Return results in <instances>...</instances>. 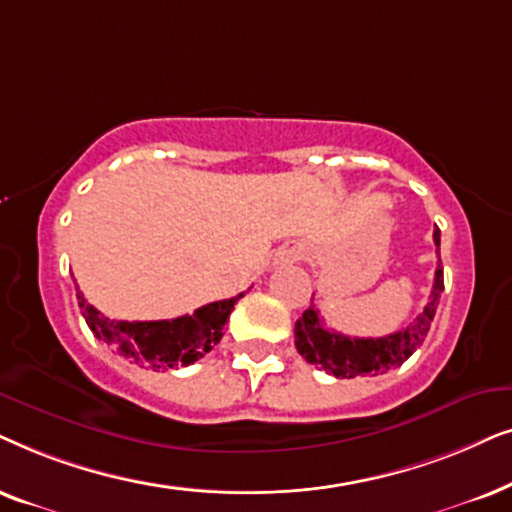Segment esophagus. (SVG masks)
Wrapping results in <instances>:
<instances>
[{"instance_id":"esophagus-1","label":"esophagus","mask_w":512,"mask_h":512,"mask_svg":"<svg viewBox=\"0 0 512 512\" xmlns=\"http://www.w3.org/2000/svg\"><path fill=\"white\" fill-rule=\"evenodd\" d=\"M297 257H299V252H292V260H297Z\"/></svg>"}]
</instances>
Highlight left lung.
I'll list each match as a JSON object with an SVG mask.
<instances>
[{
    "mask_svg": "<svg viewBox=\"0 0 512 512\" xmlns=\"http://www.w3.org/2000/svg\"><path fill=\"white\" fill-rule=\"evenodd\" d=\"M433 241L438 245V269H435V281L431 297L424 306V311L414 318L405 330L393 332V335L377 339H360L346 337L339 332H332L325 327V320L320 318V311L313 304L302 313V318L295 323V346L306 363L323 367L327 374L337 379L365 377V374H384L393 367H400L414 351L424 344V339L431 330L435 309L440 304V295L445 290V278H442L440 262V229L433 231Z\"/></svg>",
    "mask_w": 512,
    "mask_h": 512,
    "instance_id": "8db88e82",
    "label": "left lung"
}]
</instances>
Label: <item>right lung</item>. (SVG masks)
<instances>
[{
    "label": "right lung",
    "instance_id": "right-lung-1",
    "mask_svg": "<svg viewBox=\"0 0 512 512\" xmlns=\"http://www.w3.org/2000/svg\"><path fill=\"white\" fill-rule=\"evenodd\" d=\"M243 297L236 295L222 302H213L196 309L192 316L173 320H112L100 313L84 299V292H77V302L86 325L100 342L112 346L121 356L133 363L152 367V370H173V367L192 365L196 360L213 351L222 335L224 323L234 304Z\"/></svg>",
    "mask_w": 512,
    "mask_h": 512
}]
</instances>
